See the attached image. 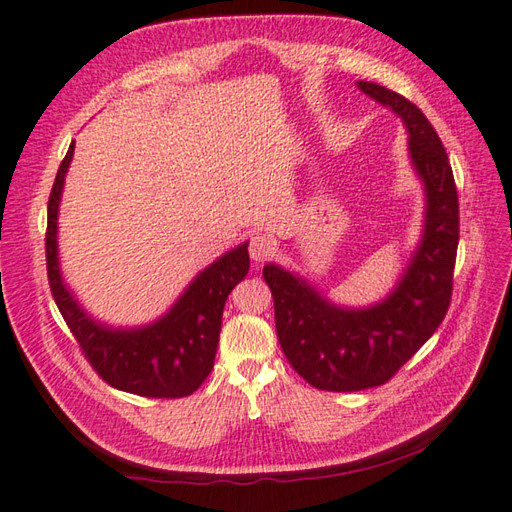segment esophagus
Masks as SVG:
<instances>
[{
	"mask_svg": "<svg viewBox=\"0 0 512 512\" xmlns=\"http://www.w3.org/2000/svg\"><path fill=\"white\" fill-rule=\"evenodd\" d=\"M248 250H250V257H253V262H266V259H270V257L275 255L277 242H275L273 235L257 233V235L250 237Z\"/></svg>",
	"mask_w": 512,
	"mask_h": 512,
	"instance_id": "obj_1",
	"label": "esophagus"
}]
</instances>
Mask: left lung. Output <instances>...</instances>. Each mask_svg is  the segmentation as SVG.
I'll list each match as a JSON object with an SVG mask.
<instances>
[{
  "mask_svg": "<svg viewBox=\"0 0 512 512\" xmlns=\"http://www.w3.org/2000/svg\"><path fill=\"white\" fill-rule=\"evenodd\" d=\"M357 86L404 119L410 162L426 188V219L406 273L370 308L335 306L282 266H264L286 359L310 386L333 393L386 384L428 342L448 313L459 244L455 177L433 124L395 90L373 82Z\"/></svg>",
  "mask_w": 512,
  "mask_h": 512,
  "instance_id": "obj_1",
  "label": "left lung"
}]
</instances>
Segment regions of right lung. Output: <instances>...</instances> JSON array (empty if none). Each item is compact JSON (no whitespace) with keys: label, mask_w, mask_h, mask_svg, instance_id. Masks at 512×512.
<instances>
[{"label":"right lung","mask_w":512,"mask_h":512,"mask_svg":"<svg viewBox=\"0 0 512 512\" xmlns=\"http://www.w3.org/2000/svg\"><path fill=\"white\" fill-rule=\"evenodd\" d=\"M73 150L75 142L59 164L48 197L46 270L59 313L75 335L88 364L106 384L153 399H175L195 393L213 370L222 313L230 290L248 275V244L228 250L204 268L175 306L155 324L124 330L97 324L70 295L62 282L57 259L59 199Z\"/></svg>","instance_id":"1"}]
</instances>
